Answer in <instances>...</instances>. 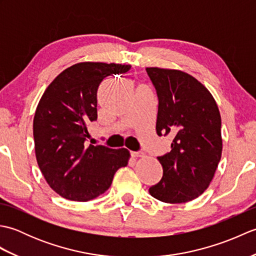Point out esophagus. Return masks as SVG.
<instances>
[{
    "label": "esophagus",
    "mask_w": 256,
    "mask_h": 256,
    "mask_svg": "<svg viewBox=\"0 0 256 256\" xmlns=\"http://www.w3.org/2000/svg\"><path fill=\"white\" fill-rule=\"evenodd\" d=\"M132 156L133 157H144L145 154L143 152H132Z\"/></svg>",
    "instance_id": "1"
}]
</instances>
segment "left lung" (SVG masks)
<instances>
[{
	"label": "left lung",
	"mask_w": 256,
	"mask_h": 256,
	"mask_svg": "<svg viewBox=\"0 0 256 256\" xmlns=\"http://www.w3.org/2000/svg\"><path fill=\"white\" fill-rule=\"evenodd\" d=\"M158 96L157 135H170L172 150L157 160L162 177L150 188L167 204L192 201L209 187L221 160V116L206 86L175 69L146 68Z\"/></svg>",
	"instance_id": "obj_1"
}]
</instances>
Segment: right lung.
<instances>
[{
	"mask_svg": "<svg viewBox=\"0 0 256 256\" xmlns=\"http://www.w3.org/2000/svg\"><path fill=\"white\" fill-rule=\"evenodd\" d=\"M130 64L79 62L64 70L38 103L32 133L37 164L47 184L62 198L88 201L111 186L128 165L126 148L86 145L88 125L96 121V91L108 76L125 74Z\"/></svg>",
	"mask_w": 256,
	"mask_h": 256,
	"instance_id": "obj_1",
	"label": "right lung"
}]
</instances>
